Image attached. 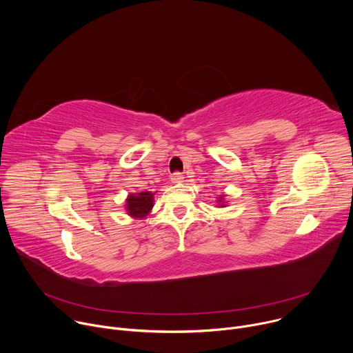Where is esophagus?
<instances>
[{"mask_svg":"<svg viewBox=\"0 0 353 353\" xmlns=\"http://www.w3.org/2000/svg\"><path fill=\"white\" fill-rule=\"evenodd\" d=\"M183 174L181 173H179V172H176V173H173L172 176H170V180H172V183H174V184H179V183H181L183 181Z\"/></svg>","mask_w":353,"mask_h":353,"instance_id":"esophagus-1","label":"esophagus"}]
</instances>
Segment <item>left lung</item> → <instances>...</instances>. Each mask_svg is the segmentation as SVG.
<instances>
[{"label": "left lung", "mask_w": 353, "mask_h": 353, "mask_svg": "<svg viewBox=\"0 0 353 353\" xmlns=\"http://www.w3.org/2000/svg\"><path fill=\"white\" fill-rule=\"evenodd\" d=\"M225 196H226L225 194H222L221 196H218V205H216V207H219V208H225V207H226L228 203L225 201Z\"/></svg>", "instance_id": "obj_1"}]
</instances>
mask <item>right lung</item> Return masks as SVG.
<instances>
[{
    "instance_id": "add662e5",
    "label": "right lung",
    "mask_w": 353,
    "mask_h": 353,
    "mask_svg": "<svg viewBox=\"0 0 353 353\" xmlns=\"http://www.w3.org/2000/svg\"><path fill=\"white\" fill-rule=\"evenodd\" d=\"M154 192L141 191L128 194L125 198V211L132 219H145L154 208Z\"/></svg>"
}]
</instances>
